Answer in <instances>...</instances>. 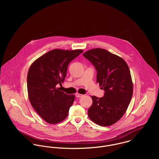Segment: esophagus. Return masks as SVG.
Returning a JSON list of instances; mask_svg holds the SVG:
<instances>
[{
	"label": "esophagus",
	"instance_id": "obj_1",
	"mask_svg": "<svg viewBox=\"0 0 159 159\" xmlns=\"http://www.w3.org/2000/svg\"><path fill=\"white\" fill-rule=\"evenodd\" d=\"M82 96H83L82 94H80V93H76L75 94V97H77V98H80V97H81Z\"/></svg>",
	"mask_w": 159,
	"mask_h": 159
}]
</instances>
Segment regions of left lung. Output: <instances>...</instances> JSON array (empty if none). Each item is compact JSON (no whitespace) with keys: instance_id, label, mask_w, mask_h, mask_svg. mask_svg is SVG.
Instances as JSON below:
<instances>
[{"instance_id":"1","label":"left lung","mask_w":159,"mask_h":159,"mask_svg":"<svg viewBox=\"0 0 159 159\" xmlns=\"http://www.w3.org/2000/svg\"><path fill=\"white\" fill-rule=\"evenodd\" d=\"M83 56L95 68L97 83L105 91L101 98L92 96L93 102L88 116L99 125H111L122 117L132 97L129 68L123 59L104 49H92Z\"/></svg>"}]
</instances>
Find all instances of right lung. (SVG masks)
I'll use <instances>...</instances> for the list:
<instances>
[{"mask_svg": "<svg viewBox=\"0 0 159 159\" xmlns=\"http://www.w3.org/2000/svg\"><path fill=\"white\" fill-rule=\"evenodd\" d=\"M83 51L81 49H53L37 59L30 67L27 78L30 102L46 122L57 124L68 116L74 95L57 88L67 75L69 63Z\"/></svg>", "mask_w": 159, "mask_h": 159, "instance_id": "1", "label": "right lung"}]
</instances>
